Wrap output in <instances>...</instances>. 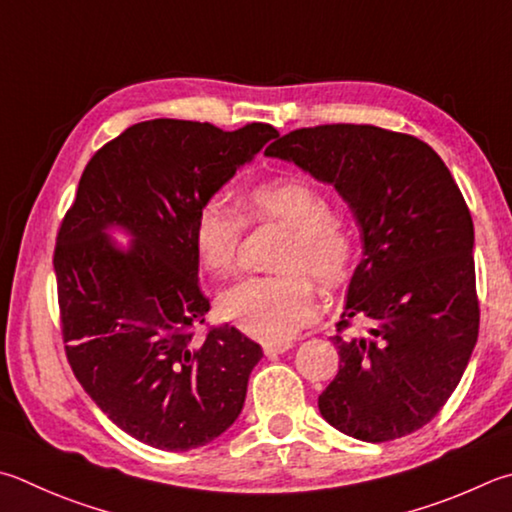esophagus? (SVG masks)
<instances>
[{"instance_id":"34e87169","label":"esophagus","mask_w":512,"mask_h":512,"mask_svg":"<svg viewBox=\"0 0 512 512\" xmlns=\"http://www.w3.org/2000/svg\"><path fill=\"white\" fill-rule=\"evenodd\" d=\"M293 347L291 340H284V342H266L264 345V353L266 356H280V353L288 351Z\"/></svg>"}]
</instances>
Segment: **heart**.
I'll return each instance as SVG.
<instances>
[{
	"label": "heart",
	"instance_id": "obj_1",
	"mask_svg": "<svg viewBox=\"0 0 512 512\" xmlns=\"http://www.w3.org/2000/svg\"><path fill=\"white\" fill-rule=\"evenodd\" d=\"M244 208L255 221H280L288 226L280 268L275 277H248L221 295L219 311L248 336L284 342L297 336L315 315V291L309 271L322 286L345 280L353 259V235L331 217L329 199L302 179L257 183L244 197ZM244 219L226 199H208L194 219V246L201 264L212 275L228 277L237 268Z\"/></svg>",
	"mask_w": 512,
	"mask_h": 512
}]
</instances>
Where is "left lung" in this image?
Listing matches in <instances>:
<instances>
[{"instance_id":"1","label":"left lung","mask_w":512,"mask_h":512,"mask_svg":"<svg viewBox=\"0 0 512 512\" xmlns=\"http://www.w3.org/2000/svg\"><path fill=\"white\" fill-rule=\"evenodd\" d=\"M266 156L295 163L347 203L362 259L338 327L340 369L318 398L324 421L383 443L430 423L457 389L479 336L475 226L441 156L374 125H320L277 138Z\"/></svg>"}]
</instances>
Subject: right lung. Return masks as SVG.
Returning <instances> with one entry per match:
<instances>
[{
    "mask_svg": "<svg viewBox=\"0 0 512 512\" xmlns=\"http://www.w3.org/2000/svg\"><path fill=\"white\" fill-rule=\"evenodd\" d=\"M275 136L264 123H136L94 154L60 226L53 268L69 365L109 421L152 448H201L244 407L264 353L235 327L194 338L210 309L194 219Z\"/></svg>",
    "mask_w": 512,
    "mask_h": 512,
    "instance_id": "add662e5",
    "label": "right lung"
}]
</instances>
